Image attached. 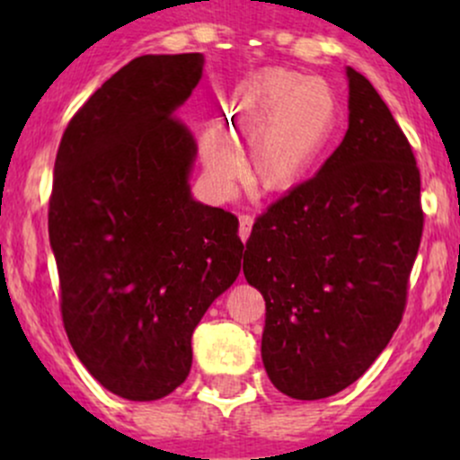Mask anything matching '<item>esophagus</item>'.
Returning a JSON list of instances; mask_svg holds the SVG:
<instances>
[{
    "label": "esophagus",
    "instance_id": "34e87169",
    "mask_svg": "<svg viewBox=\"0 0 460 460\" xmlns=\"http://www.w3.org/2000/svg\"><path fill=\"white\" fill-rule=\"evenodd\" d=\"M252 223H255V220H252V216H248V214L240 216V229H237V235H240L242 242H246L248 235H251Z\"/></svg>",
    "mask_w": 460,
    "mask_h": 460
}]
</instances>
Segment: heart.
<instances>
[{"mask_svg": "<svg viewBox=\"0 0 460 460\" xmlns=\"http://www.w3.org/2000/svg\"><path fill=\"white\" fill-rule=\"evenodd\" d=\"M340 120V102L329 82L274 68L248 86L231 110L229 131L255 140L246 175L252 188L283 194L305 181ZM209 175L229 183L237 166L218 140L203 142Z\"/></svg>", "mask_w": 460, "mask_h": 460, "instance_id": "b5f03b06", "label": "heart"}]
</instances>
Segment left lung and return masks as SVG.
I'll return each instance as SVG.
<instances>
[{
    "label": "left lung",
    "mask_w": 460,
    "mask_h": 460,
    "mask_svg": "<svg viewBox=\"0 0 460 460\" xmlns=\"http://www.w3.org/2000/svg\"><path fill=\"white\" fill-rule=\"evenodd\" d=\"M346 77L344 140L257 218L244 252L266 300L263 367L296 400L341 392L385 350L424 229L409 140L372 84L350 66Z\"/></svg>",
    "instance_id": "8db88e82"
}]
</instances>
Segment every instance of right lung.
<instances>
[{
  "label": "right lung",
  "instance_id": "add662e5",
  "mask_svg": "<svg viewBox=\"0 0 460 460\" xmlns=\"http://www.w3.org/2000/svg\"><path fill=\"white\" fill-rule=\"evenodd\" d=\"M203 54L140 56L114 73L62 136L49 242L62 322L84 367L125 400L186 381L192 332L240 274L237 218L190 192L197 140L177 108Z\"/></svg>",
  "mask_w": 460,
  "mask_h": 460
}]
</instances>
